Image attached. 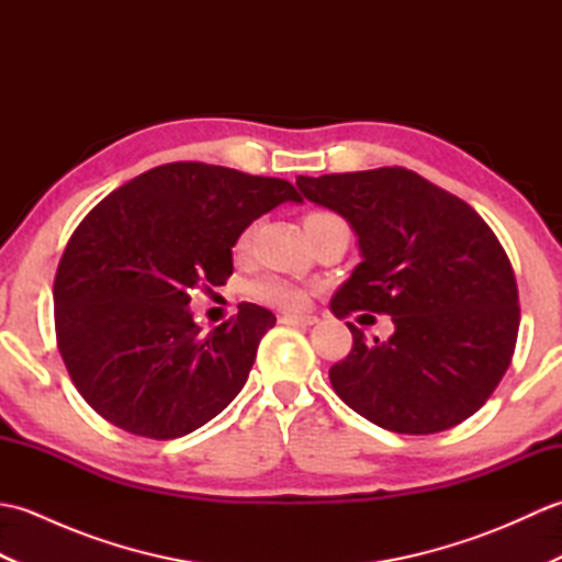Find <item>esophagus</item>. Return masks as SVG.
Wrapping results in <instances>:
<instances>
[{"mask_svg":"<svg viewBox=\"0 0 562 562\" xmlns=\"http://www.w3.org/2000/svg\"><path fill=\"white\" fill-rule=\"evenodd\" d=\"M280 321L282 324H292V326H314L318 318L312 314H282Z\"/></svg>","mask_w":562,"mask_h":562,"instance_id":"34e87169","label":"esophagus"}]
</instances>
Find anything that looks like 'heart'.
<instances>
[{
	"instance_id": "1",
	"label": "heart",
	"mask_w": 562,
	"mask_h": 562,
	"mask_svg": "<svg viewBox=\"0 0 562 562\" xmlns=\"http://www.w3.org/2000/svg\"><path fill=\"white\" fill-rule=\"evenodd\" d=\"M312 214H328V212H312ZM312 214H308V217H312ZM248 241H250V229H246L241 236H238L236 248L246 250ZM250 292H254V296L260 302L272 304V306H284V308H296V306H302L306 300L304 288H300V284H294V282H288V280H280V278L260 280L254 284V288H250Z\"/></svg>"
}]
</instances>
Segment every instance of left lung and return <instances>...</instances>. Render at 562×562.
I'll return each instance as SVG.
<instances>
[{
    "mask_svg": "<svg viewBox=\"0 0 562 562\" xmlns=\"http://www.w3.org/2000/svg\"><path fill=\"white\" fill-rule=\"evenodd\" d=\"M306 200L350 222L362 262L330 302L338 318L386 314L389 340L355 324L330 384L355 413L398 435H432L491 398L515 355L512 262L471 205L401 166L300 176Z\"/></svg>",
    "mask_w": 562,
    "mask_h": 562,
    "instance_id": "8db88e82",
    "label": "left lung"
}]
</instances>
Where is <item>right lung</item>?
<instances>
[{
	"label": "right lung",
	"instance_id": "obj_1",
	"mask_svg": "<svg viewBox=\"0 0 562 562\" xmlns=\"http://www.w3.org/2000/svg\"><path fill=\"white\" fill-rule=\"evenodd\" d=\"M282 178L173 161L113 190L71 234L55 274L57 348L77 391L130 435L176 439L244 389L274 316L241 304L210 333L190 292L220 288L246 226L282 202Z\"/></svg>",
	"mask_w": 562,
	"mask_h": 562
}]
</instances>
